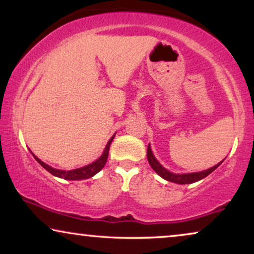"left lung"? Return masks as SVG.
I'll return each mask as SVG.
<instances>
[{
	"instance_id": "8db88e82",
	"label": "left lung",
	"mask_w": 254,
	"mask_h": 254,
	"mask_svg": "<svg viewBox=\"0 0 254 254\" xmlns=\"http://www.w3.org/2000/svg\"><path fill=\"white\" fill-rule=\"evenodd\" d=\"M147 158H148V162L149 164L152 169H154V171L157 173L158 176H161L162 178H164L165 180H168V182H171V183H176V184H180V185H186V184H192V183H195V182H199V180L206 178L208 175H210L211 172L214 171V170H216L218 166L222 164V162L218 163L213 168L206 170V171H201V172H193V173H182V175H176V173H172L166 170L165 168H163V166L159 164L157 159L155 158L154 154H152L151 151V148L150 145H148V150H147Z\"/></svg>"
}]
</instances>
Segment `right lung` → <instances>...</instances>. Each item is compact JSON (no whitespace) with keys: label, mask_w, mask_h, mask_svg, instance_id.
<instances>
[{"label":"right lung","mask_w":254,"mask_h":254,"mask_svg":"<svg viewBox=\"0 0 254 254\" xmlns=\"http://www.w3.org/2000/svg\"><path fill=\"white\" fill-rule=\"evenodd\" d=\"M116 135H113L112 137L110 138V141L107 142L106 147H105V150H104L103 155L100 156V157L95 161L91 164L86 165V166H83V168H79V169H75V170H70V171H64V170H59V169H54L52 168V166L47 165L46 163H44L43 161H40L39 158L37 157V156H34L33 154V157L36 158V161L39 163V164L43 166L45 170H47L48 172L52 173V175L55 176V177H59V178H62V179H65V180H83V179H88V178H91L96 175V173H98L100 170L104 168V165L106 164L107 162V157H109V151H110V145L112 143L113 138Z\"/></svg>","instance_id":"add662e5"}]
</instances>
